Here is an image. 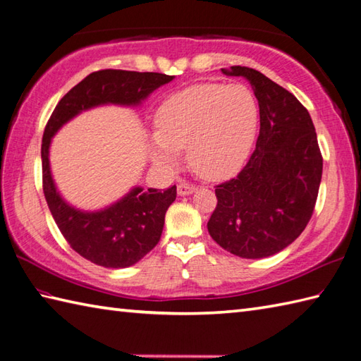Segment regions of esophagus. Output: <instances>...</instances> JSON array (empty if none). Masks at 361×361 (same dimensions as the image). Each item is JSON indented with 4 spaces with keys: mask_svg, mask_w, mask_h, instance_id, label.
Returning a JSON list of instances; mask_svg holds the SVG:
<instances>
[{
    "mask_svg": "<svg viewBox=\"0 0 361 361\" xmlns=\"http://www.w3.org/2000/svg\"><path fill=\"white\" fill-rule=\"evenodd\" d=\"M195 189H197V186L192 185V183H188V181H181V183H178V186H176V190H178L180 195L192 194V192H195Z\"/></svg>",
    "mask_w": 361,
    "mask_h": 361,
    "instance_id": "obj_1",
    "label": "esophagus"
}]
</instances>
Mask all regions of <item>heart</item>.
Returning a JSON list of instances; mask_svg holds the SVG:
<instances>
[{"label":"heart","instance_id":"1","mask_svg":"<svg viewBox=\"0 0 361 361\" xmlns=\"http://www.w3.org/2000/svg\"><path fill=\"white\" fill-rule=\"evenodd\" d=\"M259 124V105L243 83H197L164 99L155 116L152 157L175 164L186 149L190 167L206 180L233 176L247 159Z\"/></svg>","mask_w":361,"mask_h":361}]
</instances>
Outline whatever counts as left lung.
Instances as JSON below:
<instances>
[{"label":"left lung","mask_w":361,"mask_h":361,"mask_svg":"<svg viewBox=\"0 0 361 361\" xmlns=\"http://www.w3.org/2000/svg\"><path fill=\"white\" fill-rule=\"evenodd\" d=\"M242 75L259 102L256 149L234 178L216 186L208 231L221 248L245 259L273 256L298 239L315 209L323 155L307 109L252 68H221Z\"/></svg>","instance_id":"1"}]
</instances>
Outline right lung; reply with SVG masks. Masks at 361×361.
<instances>
[{
    "instance_id": "obj_1",
    "label": "right lung",
    "mask_w": 361,
    "mask_h": 361,
    "mask_svg": "<svg viewBox=\"0 0 361 361\" xmlns=\"http://www.w3.org/2000/svg\"><path fill=\"white\" fill-rule=\"evenodd\" d=\"M173 75L101 70L91 73L60 99L44 127L42 141L43 192L54 220L70 247L90 262L105 268H126L141 260L159 242L164 216L176 197L166 190L135 188L110 208L97 212L74 209L63 202L49 171V144L54 133L80 111L104 104L136 105Z\"/></svg>"
}]
</instances>
